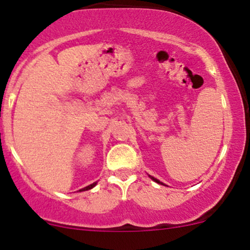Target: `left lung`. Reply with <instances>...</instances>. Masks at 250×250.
<instances>
[{
    "instance_id": "8db88e82",
    "label": "left lung",
    "mask_w": 250,
    "mask_h": 250,
    "mask_svg": "<svg viewBox=\"0 0 250 250\" xmlns=\"http://www.w3.org/2000/svg\"><path fill=\"white\" fill-rule=\"evenodd\" d=\"M149 178H150V179H152V180H153V182H155V183H158V184H161V185H163V183H161V182H160V180H158V179H156V178H154V177H152V175H149Z\"/></svg>"
}]
</instances>
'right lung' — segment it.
<instances>
[{
    "label": "right lung",
    "mask_w": 250,
    "mask_h": 250,
    "mask_svg": "<svg viewBox=\"0 0 250 250\" xmlns=\"http://www.w3.org/2000/svg\"><path fill=\"white\" fill-rule=\"evenodd\" d=\"M96 184H97V182H96V183H94V184H91V185L86 186V188H81V190H79V192H82V191H87V190H90V188H94V186H96Z\"/></svg>",
    "instance_id": "add662e5"
}]
</instances>
